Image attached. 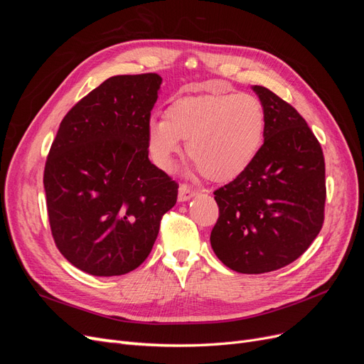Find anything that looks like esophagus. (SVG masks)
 <instances>
[{"mask_svg":"<svg viewBox=\"0 0 364 364\" xmlns=\"http://www.w3.org/2000/svg\"><path fill=\"white\" fill-rule=\"evenodd\" d=\"M197 194V191L196 190H193L191 186H188V185H185V183H182L181 186H179V194H178V200L179 202H186V200H190V199H193V197Z\"/></svg>","mask_w":364,"mask_h":364,"instance_id":"obj_1","label":"esophagus"}]
</instances>
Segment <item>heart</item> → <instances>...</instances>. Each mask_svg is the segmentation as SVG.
Masks as SVG:
<instances>
[{
	"label": "heart",
	"mask_w": 364,
	"mask_h": 364,
	"mask_svg": "<svg viewBox=\"0 0 364 364\" xmlns=\"http://www.w3.org/2000/svg\"><path fill=\"white\" fill-rule=\"evenodd\" d=\"M266 136V114L250 94L226 91L176 98L164 117L146 129L150 159L170 171L182 153V139L197 170L211 181H230L257 159Z\"/></svg>",
	"instance_id": "obj_1"
}]
</instances>
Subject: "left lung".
<instances>
[{
	"instance_id": "left-lung-1",
	"label": "left lung",
	"mask_w": 364,
	"mask_h": 364,
	"mask_svg": "<svg viewBox=\"0 0 364 364\" xmlns=\"http://www.w3.org/2000/svg\"><path fill=\"white\" fill-rule=\"evenodd\" d=\"M266 114L257 159L214 191L218 220L211 246L226 267L258 274L278 270L310 247L323 225V151L293 106L252 86Z\"/></svg>"
}]
</instances>
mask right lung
I'll return each mask as SVG.
<instances>
[{"instance_id": "obj_1", "label": "right lung", "mask_w": 364, "mask_h": 364, "mask_svg": "<svg viewBox=\"0 0 364 364\" xmlns=\"http://www.w3.org/2000/svg\"><path fill=\"white\" fill-rule=\"evenodd\" d=\"M158 74L114 75L63 117L43 171L51 234L73 266L119 277L146 261L178 183L149 159Z\"/></svg>"}]
</instances>
